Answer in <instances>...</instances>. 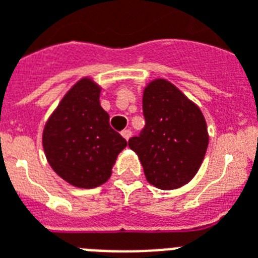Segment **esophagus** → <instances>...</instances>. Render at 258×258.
Masks as SVG:
<instances>
[{"mask_svg":"<svg viewBox=\"0 0 258 258\" xmlns=\"http://www.w3.org/2000/svg\"><path fill=\"white\" fill-rule=\"evenodd\" d=\"M121 135H122V137H123V139H125V140H126V141H127V140L131 139V136H132V131H131V129H123V131L121 132Z\"/></svg>","mask_w":258,"mask_h":258,"instance_id":"1","label":"esophagus"}]
</instances>
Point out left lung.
I'll return each mask as SVG.
<instances>
[{
    "label": "left lung",
    "instance_id": "8db88e82",
    "mask_svg": "<svg viewBox=\"0 0 258 258\" xmlns=\"http://www.w3.org/2000/svg\"><path fill=\"white\" fill-rule=\"evenodd\" d=\"M145 126L129 139L139 155L147 180L160 189L179 188L201 167L209 135L199 107L165 79L151 82L144 90Z\"/></svg>",
    "mask_w": 258,
    "mask_h": 258
}]
</instances>
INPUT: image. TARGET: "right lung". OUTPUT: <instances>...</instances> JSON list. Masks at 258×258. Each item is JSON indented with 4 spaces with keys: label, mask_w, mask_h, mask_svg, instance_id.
<instances>
[{
    "label": "right lung",
    "mask_w": 258,
    "mask_h": 258,
    "mask_svg": "<svg viewBox=\"0 0 258 258\" xmlns=\"http://www.w3.org/2000/svg\"><path fill=\"white\" fill-rule=\"evenodd\" d=\"M99 87L82 79L66 94L44 127L43 147L55 172L81 188H94L110 177L126 140L109 123L99 105Z\"/></svg>",
    "instance_id": "add662e5"
}]
</instances>
